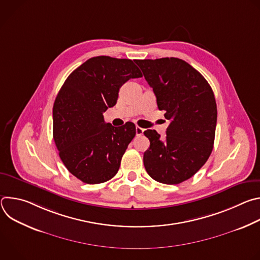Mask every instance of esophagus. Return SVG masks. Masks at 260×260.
Returning a JSON list of instances; mask_svg holds the SVG:
<instances>
[{
	"mask_svg": "<svg viewBox=\"0 0 260 260\" xmlns=\"http://www.w3.org/2000/svg\"><path fill=\"white\" fill-rule=\"evenodd\" d=\"M143 133H144V129H143L142 127L136 126V135H137V136H142Z\"/></svg>",
	"mask_w": 260,
	"mask_h": 260,
	"instance_id": "esophagus-1",
	"label": "esophagus"
}]
</instances>
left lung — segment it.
I'll use <instances>...</instances> for the list:
<instances>
[{"label":"left lung","instance_id":"left-lung-1","mask_svg":"<svg viewBox=\"0 0 260 260\" xmlns=\"http://www.w3.org/2000/svg\"><path fill=\"white\" fill-rule=\"evenodd\" d=\"M136 63L153 88L158 109L171 121L165 139L154 129L144 132L150 141L143 157L145 169L157 182L179 184L191 178L213 150L214 92L202 74L183 59H137Z\"/></svg>","mask_w":260,"mask_h":260}]
</instances>
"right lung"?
Segmentation results:
<instances>
[{
    "label": "right lung",
    "instance_id": "add662e5",
    "mask_svg": "<svg viewBox=\"0 0 260 260\" xmlns=\"http://www.w3.org/2000/svg\"><path fill=\"white\" fill-rule=\"evenodd\" d=\"M142 73L132 59L95 56L73 71L53 105V139L68 171L87 184L112 179L136 136V125L115 127L103 113L113 107L119 88Z\"/></svg>",
    "mask_w": 260,
    "mask_h": 260
}]
</instances>
